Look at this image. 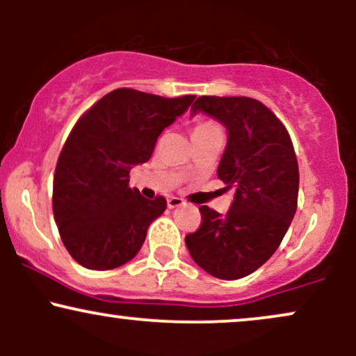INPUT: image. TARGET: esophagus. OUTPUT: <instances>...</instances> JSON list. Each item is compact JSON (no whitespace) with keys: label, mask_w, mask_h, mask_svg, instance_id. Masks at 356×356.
Masks as SVG:
<instances>
[{"label":"esophagus","mask_w":356,"mask_h":356,"mask_svg":"<svg viewBox=\"0 0 356 356\" xmlns=\"http://www.w3.org/2000/svg\"><path fill=\"white\" fill-rule=\"evenodd\" d=\"M181 206H184V199L175 197V195L167 199V207H169V209H175V207H181Z\"/></svg>","instance_id":"1"}]
</instances>
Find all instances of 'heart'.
Listing matches in <instances>:
<instances>
[{
    "label": "heart",
    "mask_w": 356,
    "mask_h": 356,
    "mask_svg": "<svg viewBox=\"0 0 356 356\" xmlns=\"http://www.w3.org/2000/svg\"><path fill=\"white\" fill-rule=\"evenodd\" d=\"M204 127H216L214 124H209V122H202V124L195 125V129H204Z\"/></svg>",
    "instance_id": "heart-1"
}]
</instances>
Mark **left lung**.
Wrapping results in <instances>:
<instances>
[{
    "instance_id": "obj_1",
    "label": "left lung",
    "mask_w": 356,
    "mask_h": 356,
    "mask_svg": "<svg viewBox=\"0 0 356 356\" xmlns=\"http://www.w3.org/2000/svg\"><path fill=\"white\" fill-rule=\"evenodd\" d=\"M206 113L227 130L218 177L234 189L226 216L202 206V224L186 236L192 259L219 280H239L275 254L296 212L298 161L284 125L249 97H199L191 115Z\"/></svg>"
}]
</instances>
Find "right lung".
Segmentation results:
<instances>
[{"label": "right lung", "instance_id": "1", "mask_svg": "<svg viewBox=\"0 0 356 356\" xmlns=\"http://www.w3.org/2000/svg\"><path fill=\"white\" fill-rule=\"evenodd\" d=\"M194 99L118 88L73 127L56 162L53 216L65 248L83 268L107 271L140 251L147 229L167 202L161 195L149 201L130 189V169L149 161L162 130Z\"/></svg>", "mask_w": 356, "mask_h": 356}]
</instances>
